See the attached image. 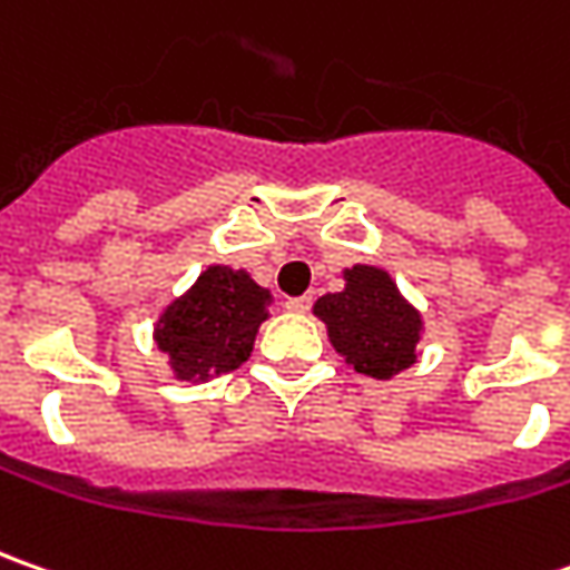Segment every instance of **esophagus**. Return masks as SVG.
Masks as SVG:
<instances>
[{
  "mask_svg": "<svg viewBox=\"0 0 570 570\" xmlns=\"http://www.w3.org/2000/svg\"><path fill=\"white\" fill-rule=\"evenodd\" d=\"M312 308V296H293V299H286V312H296V315H303Z\"/></svg>",
  "mask_w": 570,
  "mask_h": 570,
  "instance_id": "1",
  "label": "esophagus"
}]
</instances>
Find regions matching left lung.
<instances>
[{
    "label": "left lung",
    "mask_w": 570,
    "mask_h": 570,
    "mask_svg": "<svg viewBox=\"0 0 570 570\" xmlns=\"http://www.w3.org/2000/svg\"><path fill=\"white\" fill-rule=\"evenodd\" d=\"M327 327L331 346L368 379H394L420 356L422 315L403 299L382 267H344V289L312 308Z\"/></svg>",
    "instance_id": "obj_1"
}]
</instances>
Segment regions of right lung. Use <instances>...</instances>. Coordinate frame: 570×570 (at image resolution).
Listing matches in <instances>:
<instances>
[{"label": "right lung", "mask_w": 570, "mask_h": 570, "mask_svg": "<svg viewBox=\"0 0 570 570\" xmlns=\"http://www.w3.org/2000/svg\"><path fill=\"white\" fill-rule=\"evenodd\" d=\"M267 308L271 289L255 284L246 271L210 265L164 308L154 327V344L169 356L173 379L210 382L252 356Z\"/></svg>", "instance_id": "1"}]
</instances>
